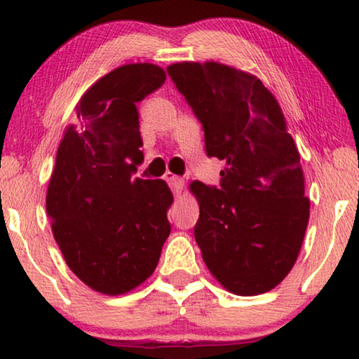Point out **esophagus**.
Wrapping results in <instances>:
<instances>
[{"mask_svg": "<svg viewBox=\"0 0 359 359\" xmlns=\"http://www.w3.org/2000/svg\"><path fill=\"white\" fill-rule=\"evenodd\" d=\"M165 177L169 182V185H171L174 193L179 194L182 190H184V179L179 177V175H175L172 172H166Z\"/></svg>", "mask_w": 359, "mask_h": 359, "instance_id": "1", "label": "esophagus"}]
</instances>
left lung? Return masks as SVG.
<instances>
[{
  "label": "left lung",
  "instance_id": "obj_1",
  "mask_svg": "<svg viewBox=\"0 0 359 359\" xmlns=\"http://www.w3.org/2000/svg\"><path fill=\"white\" fill-rule=\"evenodd\" d=\"M168 74L203 125L205 154L226 163L218 188L190 185L204 263L231 293H266L294 266L311 214L282 109L259 79L226 65L174 63Z\"/></svg>",
  "mask_w": 359,
  "mask_h": 359
}]
</instances>
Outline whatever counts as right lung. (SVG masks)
I'll return each mask as SVG.
<instances>
[{
  "label": "right lung",
  "instance_id": "add662e5",
  "mask_svg": "<svg viewBox=\"0 0 359 359\" xmlns=\"http://www.w3.org/2000/svg\"><path fill=\"white\" fill-rule=\"evenodd\" d=\"M160 66L133 63L90 87L66 130L46 209L69 269L100 293H128L151 276L171 233L165 180L133 179L144 161L137 102L161 87Z\"/></svg>",
  "mask_w": 359,
  "mask_h": 359
}]
</instances>
